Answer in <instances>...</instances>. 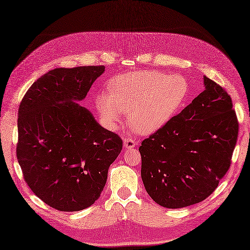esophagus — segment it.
I'll return each mask as SVG.
<instances>
[{"instance_id":"34e87169","label":"esophagus","mask_w":250,"mask_h":250,"mask_svg":"<svg viewBox=\"0 0 250 250\" xmlns=\"http://www.w3.org/2000/svg\"><path fill=\"white\" fill-rule=\"evenodd\" d=\"M124 145H125V147L126 148V149H131V148L135 147L136 141L134 139H132L131 136L125 137V139H124Z\"/></svg>"}]
</instances>
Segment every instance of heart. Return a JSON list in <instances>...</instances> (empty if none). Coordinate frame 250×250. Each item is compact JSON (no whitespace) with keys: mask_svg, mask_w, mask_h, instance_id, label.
<instances>
[{"mask_svg":"<svg viewBox=\"0 0 250 250\" xmlns=\"http://www.w3.org/2000/svg\"><path fill=\"white\" fill-rule=\"evenodd\" d=\"M107 91L95 98V106L110 128L128 113L132 128L142 134L159 130L175 116L189 95L184 76L160 71H136L116 75L107 83Z\"/></svg>","mask_w":250,"mask_h":250,"instance_id":"obj_1","label":"heart"}]
</instances>
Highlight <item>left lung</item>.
I'll use <instances>...</instances> for the list:
<instances>
[{"instance_id": "obj_1", "label": "left lung", "mask_w": 250, "mask_h": 250, "mask_svg": "<svg viewBox=\"0 0 250 250\" xmlns=\"http://www.w3.org/2000/svg\"><path fill=\"white\" fill-rule=\"evenodd\" d=\"M205 90L142 142V179L150 198L167 208L202 202L229 171L238 136L232 99L204 76Z\"/></svg>"}]
</instances>
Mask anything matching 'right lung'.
I'll list each match as a JSON object with an SVG mask.
<instances>
[{
	"label": "right lung",
	"instance_id": "add662e5",
	"mask_svg": "<svg viewBox=\"0 0 250 250\" xmlns=\"http://www.w3.org/2000/svg\"><path fill=\"white\" fill-rule=\"evenodd\" d=\"M103 65L55 68L32 84L18 109L16 155L33 193L61 211L97 201L122 140L79 105Z\"/></svg>",
	"mask_w": 250,
	"mask_h": 250
}]
</instances>
